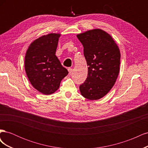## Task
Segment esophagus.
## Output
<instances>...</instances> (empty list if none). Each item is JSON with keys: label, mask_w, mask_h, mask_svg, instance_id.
Returning a JSON list of instances; mask_svg holds the SVG:
<instances>
[{"label": "esophagus", "mask_w": 148, "mask_h": 148, "mask_svg": "<svg viewBox=\"0 0 148 148\" xmlns=\"http://www.w3.org/2000/svg\"><path fill=\"white\" fill-rule=\"evenodd\" d=\"M68 71H69V74H71V73H72V71H73V70H72V69L69 68V69H68Z\"/></svg>", "instance_id": "obj_1"}]
</instances>
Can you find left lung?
<instances>
[{
  "label": "left lung",
  "instance_id": "1",
  "mask_svg": "<svg viewBox=\"0 0 148 148\" xmlns=\"http://www.w3.org/2000/svg\"><path fill=\"white\" fill-rule=\"evenodd\" d=\"M77 36L83 46L88 66V77L79 86L80 92L88 99H99L109 92L118 77L119 48L111 36L100 29L89 30Z\"/></svg>",
  "mask_w": 148,
  "mask_h": 148
}]
</instances>
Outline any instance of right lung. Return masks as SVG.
Returning <instances> with one entry per match:
<instances>
[{
	"instance_id": "right-lung-1",
	"label": "right lung",
	"mask_w": 148,
	"mask_h": 148,
	"mask_svg": "<svg viewBox=\"0 0 148 148\" xmlns=\"http://www.w3.org/2000/svg\"><path fill=\"white\" fill-rule=\"evenodd\" d=\"M60 34L42 36L30 44L26 53L25 69L32 86L48 95L56 92L69 71L56 56Z\"/></svg>"
}]
</instances>
